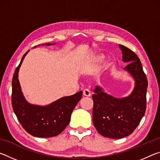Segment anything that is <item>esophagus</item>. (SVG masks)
Wrapping results in <instances>:
<instances>
[{"label":"esophagus","mask_w":160,"mask_h":160,"mask_svg":"<svg viewBox=\"0 0 160 160\" xmlns=\"http://www.w3.org/2000/svg\"><path fill=\"white\" fill-rule=\"evenodd\" d=\"M83 96L84 97H90L91 96V92L89 90H84L83 91Z\"/></svg>","instance_id":"obj_1"}]
</instances>
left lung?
Instances as JSON below:
<instances>
[{
  "mask_svg": "<svg viewBox=\"0 0 160 160\" xmlns=\"http://www.w3.org/2000/svg\"><path fill=\"white\" fill-rule=\"evenodd\" d=\"M124 68L135 80V87L129 96L116 98L97 86L92 94V121L99 134L112 139L131 135L138 126L146 110L148 80L139 58L128 48L119 44Z\"/></svg>",
  "mask_w": 160,
  "mask_h": 160,
  "instance_id": "obj_1",
  "label": "left lung"
}]
</instances>
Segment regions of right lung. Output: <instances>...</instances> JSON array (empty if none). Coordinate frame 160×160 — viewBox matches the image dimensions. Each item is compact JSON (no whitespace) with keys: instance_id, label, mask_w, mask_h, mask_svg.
<instances>
[{"instance_id":"obj_1","label":"right lung","mask_w":160,"mask_h":160,"mask_svg":"<svg viewBox=\"0 0 160 160\" xmlns=\"http://www.w3.org/2000/svg\"><path fill=\"white\" fill-rule=\"evenodd\" d=\"M53 44H55V43L45 45ZM28 52L29 51L24 54L13 75L12 80L13 111L19 122L28 133L38 138L56 136L68 125L72 111L82 98V92L80 91L73 95L62 97L47 106L29 104L23 96L18 80L19 69Z\"/></svg>"}]
</instances>
